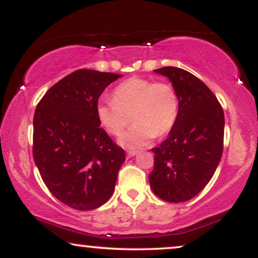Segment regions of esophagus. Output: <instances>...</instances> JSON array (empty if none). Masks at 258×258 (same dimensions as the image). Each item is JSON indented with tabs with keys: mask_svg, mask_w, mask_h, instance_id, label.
Returning <instances> with one entry per match:
<instances>
[{
	"mask_svg": "<svg viewBox=\"0 0 258 258\" xmlns=\"http://www.w3.org/2000/svg\"><path fill=\"white\" fill-rule=\"evenodd\" d=\"M137 154H139V151H137V150H129L128 153H126V156H128V157H134Z\"/></svg>",
	"mask_w": 258,
	"mask_h": 258,
	"instance_id": "esophagus-1",
	"label": "esophagus"
}]
</instances>
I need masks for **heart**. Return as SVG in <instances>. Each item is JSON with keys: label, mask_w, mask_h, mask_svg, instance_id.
Returning <instances> with one entry per match:
<instances>
[{"label": "heart", "mask_w": 258, "mask_h": 258, "mask_svg": "<svg viewBox=\"0 0 258 258\" xmlns=\"http://www.w3.org/2000/svg\"><path fill=\"white\" fill-rule=\"evenodd\" d=\"M178 111V96L170 84L140 77L119 84L112 101L101 98L96 104L98 122L111 135H119L130 117L134 119L119 139V144L128 149L146 146L155 135L167 134L177 121Z\"/></svg>", "instance_id": "heart-1"}]
</instances>
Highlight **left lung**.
<instances>
[{"label":"left lung","instance_id":"obj_1","mask_svg":"<svg viewBox=\"0 0 258 258\" xmlns=\"http://www.w3.org/2000/svg\"><path fill=\"white\" fill-rule=\"evenodd\" d=\"M168 77L179 101L178 117L160 147L153 148L151 190L171 203L185 202L202 191L213 177L223 153L224 114L202 81L184 69L154 70Z\"/></svg>","mask_w":258,"mask_h":258}]
</instances>
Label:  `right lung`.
Instances as JSON below:
<instances>
[{"mask_svg":"<svg viewBox=\"0 0 258 258\" xmlns=\"http://www.w3.org/2000/svg\"><path fill=\"white\" fill-rule=\"evenodd\" d=\"M122 75L80 69L49 89L34 115L35 164L58 201L76 210H93L110 199L122 148L112 142L96 116L109 84Z\"/></svg>","mask_w":258,"mask_h":258,"instance_id":"1","label":"right lung"}]
</instances>
